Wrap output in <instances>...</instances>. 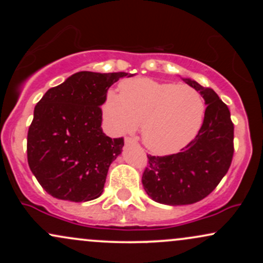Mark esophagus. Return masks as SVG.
Segmentation results:
<instances>
[{"label":"esophagus","instance_id":"1","mask_svg":"<svg viewBox=\"0 0 263 263\" xmlns=\"http://www.w3.org/2000/svg\"><path fill=\"white\" fill-rule=\"evenodd\" d=\"M136 142H135V140H132L131 137H126L125 138V144L126 146H129V144H135Z\"/></svg>","mask_w":263,"mask_h":263}]
</instances>
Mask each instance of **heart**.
<instances>
[{"mask_svg": "<svg viewBox=\"0 0 263 263\" xmlns=\"http://www.w3.org/2000/svg\"><path fill=\"white\" fill-rule=\"evenodd\" d=\"M119 90H110L105 98L102 107L108 125L115 134L125 135L142 122V141L153 153H176L200 129L205 105L193 87L136 78L123 80Z\"/></svg>", "mask_w": 263, "mask_h": 263, "instance_id": "1", "label": "heart"}]
</instances>
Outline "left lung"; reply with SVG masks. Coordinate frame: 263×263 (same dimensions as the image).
<instances>
[{"instance_id":"1","label":"left lung","mask_w":263,"mask_h":263,"mask_svg":"<svg viewBox=\"0 0 263 263\" xmlns=\"http://www.w3.org/2000/svg\"><path fill=\"white\" fill-rule=\"evenodd\" d=\"M203 96L204 121L198 135L179 153L148 156L142 184L148 197L165 205H188L210 194L230 168L234 125L229 107L218 93L190 78H182Z\"/></svg>"}]
</instances>
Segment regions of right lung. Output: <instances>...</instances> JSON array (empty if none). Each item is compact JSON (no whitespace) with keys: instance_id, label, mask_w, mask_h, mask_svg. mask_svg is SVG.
<instances>
[{"instance_id":"obj_1","label":"right lung","mask_w":263,"mask_h":263,"mask_svg":"<svg viewBox=\"0 0 263 263\" xmlns=\"http://www.w3.org/2000/svg\"><path fill=\"white\" fill-rule=\"evenodd\" d=\"M129 75L79 71L39 100L28 129L27 157L48 194L75 203L102 194L123 138L112 140L102 132L100 106L108 87Z\"/></svg>"}]
</instances>
